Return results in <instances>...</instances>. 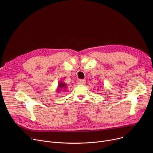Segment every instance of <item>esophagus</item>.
I'll use <instances>...</instances> for the list:
<instances>
[{
	"mask_svg": "<svg viewBox=\"0 0 153 153\" xmlns=\"http://www.w3.org/2000/svg\"><path fill=\"white\" fill-rule=\"evenodd\" d=\"M78 84L81 85H84L86 84V80L82 79V80H78Z\"/></svg>",
	"mask_w": 153,
	"mask_h": 153,
	"instance_id": "34e87169",
	"label": "esophagus"
}]
</instances>
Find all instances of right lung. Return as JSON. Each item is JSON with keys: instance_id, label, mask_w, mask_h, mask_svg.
<instances>
[{"instance_id": "obj_1", "label": "right lung", "mask_w": 153, "mask_h": 153, "mask_svg": "<svg viewBox=\"0 0 153 153\" xmlns=\"http://www.w3.org/2000/svg\"><path fill=\"white\" fill-rule=\"evenodd\" d=\"M66 84H65V83H64V82H59V84H58V89H57V91H61L60 90V88H62V89H63V91H65V88H66L67 87H66Z\"/></svg>"}]
</instances>
